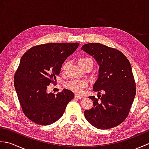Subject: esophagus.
<instances>
[{"instance_id": "esophagus-1", "label": "esophagus", "mask_w": 149, "mask_h": 149, "mask_svg": "<svg viewBox=\"0 0 149 149\" xmlns=\"http://www.w3.org/2000/svg\"><path fill=\"white\" fill-rule=\"evenodd\" d=\"M75 98H77V99H83L84 96L81 95H79V94L75 93Z\"/></svg>"}]
</instances>
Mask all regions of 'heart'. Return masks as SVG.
Returning a JSON list of instances; mask_svg holds the SVG:
<instances>
[{
	"label": "heart",
	"instance_id": "b5f03b06",
	"mask_svg": "<svg viewBox=\"0 0 149 149\" xmlns=\"http://www.w3.org/2000/svg\"><path fill=\"white\" fill-rule=\"evenodd\" d=\"M93 59L90 57H83V58H81L79 59V64L83 68L88 65H91L93 66ZM67 64V63H65L63 65L61 68L62 70H65ZM65 86L66 88L69 90L75 93H81L85 88L88 86V83L86 81L74 79L68 81V83H66Z\"/></svg>",
	"mask_w": 149,
	"mask_h": 149
}]
</instances>
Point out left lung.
Masks as SVG:
<instances>
[{"instance_id": "1", "label": "left lung", "mask_w": 149, "mask_h": 149, "mask_svg": "<svg viewBox=\"0 0 149 149\" xmlns=\"http://www.w3.org/2000/svg\"><path fill=\"white\" fill-rule=\"evenodd\" d=\"M81 50L93 56L100 66L93 89L99 95L98 98L88 97L93 100V107L84 111L85 118L97 129L115 127L127 117L136 95L130 62L119 50L99 43L85 44Z\"/></svg>"}]
</instances>
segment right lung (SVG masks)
I'll return each instance as SVG.
<instances>
[{"label": "right lung", "instance_id": "right-lung-1", "mask_svg": "<svg viewBox=\"0 0 149 149\" xmlns=\"http://www.w3.org/2000/svg\"><path fill=\"white\" fill-rule=\"evenodd\" d=\"M79 43H48L31 47L24 53L15 72L14 85L22 111L31 121L47 125L63 116L74 97L64 89L57 94L47 93L50 84H55L63 63Z\"/></svg>", "mask_w": 149, "mask_h": 149}]
</instances>
